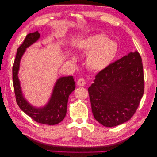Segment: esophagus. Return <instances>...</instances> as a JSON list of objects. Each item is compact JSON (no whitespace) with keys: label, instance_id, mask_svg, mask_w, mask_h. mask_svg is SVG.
Instances as JSON below:
<instances>
[{"label":"esophagus","instance_id":"1","mask_svg":"<svg viewBox=\"0 0 157 157\" xmlns=\"http://www.w3.org/2000/svg\"><path fill=\"white\" fill-rule=\"evenodd\" d=\"M76 84L78 85V86H85V85H86V81H85L84 78H79L78 80L77 81Z\"/></svg>","mask_w":157,"mask_h":157}]
</instances>
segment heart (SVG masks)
I'll return each instance as SVG.
<instances>
[{
  "label": "heart",
  "mask_w": 157,
  "mask_h": 157,
  "mask_svg": "<svg viewBox=\"0 0 157 157\" xmlns=\"http://www.w3.org/2000/svg\"><path fill=\"white\" fill-rule=\"evenodd\" d=\"M78 47L88 53L86 65L94 71H101L109 67L118 51L117 42L102 34H94L84 38L79 43ZM71 60L74 62L75 58H71Z\"/></svg>",
  "instance_id": "b5f03b06"
}]
</instances>
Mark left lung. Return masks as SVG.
Listing matches in <instances>:
<instances>
[{"label": "left lung", "mask_w": 157, "mask_h": 157, "mask_svg": "<svg viewBox=\"0 0 157 157\" xmlns=\"http://www.w3.org/2000/svg\"><path fill=\"white\" fill-rule=\"evenodd\" d=\"M92 112L106 127L131 119L144 92L143 67L139 53L131 51L97 74L88 88Z\"/></svg>", "instance_id": "left-lung-1"}]
</instances>
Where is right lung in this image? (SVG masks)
<instances>
[{
    "mask_svg": "<svg viewBox=\"0 0 157 157\" xmlns=\"http://www.w3.org/2000/svg\"><path fill=\"white\" fill-rule=\"evenodd\" d=\"M40 38L38 31L26 35L24 42L17 51L13 67L12 79L18 106L25 114L38 123L43 124L54 125L63 121L67 113L69 94L76 88L72 76H61L56 80L49 99L43 106H35L28 101L22 91L19 78L20 63L27 48L37 42Z\"/></svg>",
    "mask_w": 157,
    "mask_h": 157,
    "instance_id": "1",
    "label": "right lung"
}]
</instances>
